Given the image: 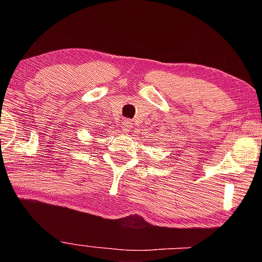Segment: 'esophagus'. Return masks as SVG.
Returning a JSON list of instances; mask_svg holds the SVG:
<instances>
[{
    "label": "esophagus",
    "mask_w": 262,
    "mask_h": 262,
    "mask_svg": "<svg viewBox=\"0 0 262 262\" xmlns=\"http://www.w3.org/2000/svg\"><path fill=\"white\" fill-rule=\"evenodd\" d=\"M123 131H126V132H128L131 130V127H132V123H131V120H124L123 121Z\"/></svg>",
    "instance_id": "obj_1"
}]
</instances>
